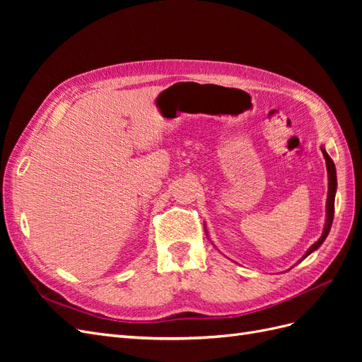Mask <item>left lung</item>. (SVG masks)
Returning a JSON list of instances; mask_svg holds the SVG:
<instances>
[{"mask_svg": "<svg viewBox=\"0 0 362 362\" xmlns=\"http://www.w3.org/2000/svg\"><path fill=\"white\" fill-rule=\"evenodd\" d=\"M322 152H323V157L326 161V170H327V199H326V221H325V226H323V233L322 237L317 240L314 245L310 246V249L305 252V255L302 257L300 261H303L306 257L310 254H313L314 250L319 249L323 242L326 240L327 234L331 231V226H332V221H334V204H335V193H337V170H335V164L332 161V158L327 156V152L325 149V146H322ZM205 233L208 235V231L205 228ZM210 238V237H208Z\"/></svg>", "mask_w": 362, "mask_h": 362, "instance_id": "1", "label": "left lung"}]
</instances>
